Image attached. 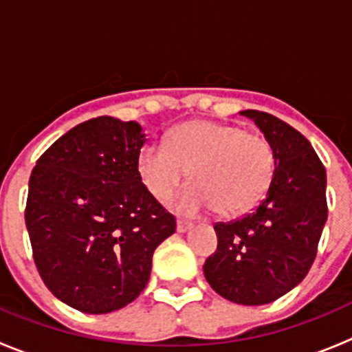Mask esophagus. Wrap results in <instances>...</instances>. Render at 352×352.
I'll use <instances>...</instances> for the list:
<instances>
[{
	"label": "esophagus",
	"mask_w": 352,
	"mask_h": 352,
	"mask_svg": "<svg viewBox=\"0 0 352 352\" xmlns=\"http://www.w3.org/2000/svg\"><path fill=\"white\" fill-rule=\"evenodd\" d=\"M188 229H192V223L190 222H185V220H178L176 223V231L178 232H186Z\"/></svg>",
	"instance_id": "obj_1"
}]
</instances>
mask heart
Here are the masks:
<instances>
[{"mask_svg":"<svg viewBox=\"0 0 352 352\" xmlns=\"http://www.w3.org/2000/svg\"><path fill=\"white\" fill-rule=\"evenodd\" d=\"M138 170L158 201L178 190L190 170L195 183L176 203L185 213L213 208L241 213L259 203L272 185L275 155L266 139L239 126L194 120L170 130L166 144L141 148Z\"/></svg>","mask_w":352,"mask_h":352,"instance_id":"1","label":"heart"}]
</instances>
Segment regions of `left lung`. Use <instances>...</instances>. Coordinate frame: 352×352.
I'll return each mask as SVG.
<instances>
[{
  "label": "left lung",
  "instance_id": "obj_1",
  "mask_svg": "<svg viewBox=\"0 0 352 352\" xmlns=\"http://www.w3.org/2000/svg\"><path fill=\"white\" fill-rule=\"evenodd\" d=\"M239 114L272 146L275 174L252 213L214 223L219 247L203 270L226 300L266 305L296 287L316 259L328 219L326 170L312 144L285 121L254 109Z\"/></svg>",
  "mask_w": 352,
  "mask_h": 352
}]
</instances>
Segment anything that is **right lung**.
Here are the masks:
<instances>
[{
	"label": "right lung",
	"instance_id": "1",
	"mask_svg": "<svg viewBox=\"0 0 352 352\" xmlns=\"http://www.w3.org/2000/svg\"><path fill=\"white\" fill-rule=\"evenodd\" d=\"M138 121L98 116L68 130L30 176L26 227L43 284L84 314L132 303L176 220L142 185Z\"/></svg>",
	"mask_w": 352,
	"mask_h": 352
}]
</instances>
